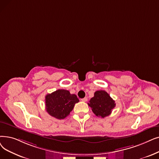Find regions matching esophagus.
I'll return each instance as SVG.
<instances>
[{"label":"esophagus","mask_w":159,"mask_h":159,"mask_svg":"<svg viewBox=\"0 0 159 159\" xmlns=\"http://www.w3.org/2000/svg\"><path fill=\"white\" fill-rule=\"evenodd\" d=\"M87 100H88V98H83V99H81V101H83V102H86Z\"/></svg>","instance_id":"1"}]
</instances>
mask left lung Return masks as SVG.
Returning <instances> with one entry per match:
<instances>
[{
	"mask_svg": "<svg viewBox=\"0 0 159 159\" xmlns=\"http://www.w3.org/2000/svg\"><path fill=\"white\" fill-rule=\"evenodd\" d=\"M88 104L92 108L94 114L102 118L111 114L112 109L116 106L115 101L104 90L96 91Z\"/></svg>",
	"mask_w": 159,
	"mask_h": 159,
	"instance_id": "obj_1",
	"label": "left lung"
}]
</instances>
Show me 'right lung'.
<instances>
[{"mask_svg": "<svg viewBox=\"0 0 159 159\" xmlns=\"http://www.w3.org/2000/svg\"><path fill=\"white\" fill-rule=\"evenodd\" d=\"M79 101L76 95L66 89H58L45 96L46 111L54 118L62 120L70 115Z\"/></svg>", "mask_w": 159, "mask_h": 159, "instance_id": "right-lung-1", "label": "right lung"}]
</instances>
